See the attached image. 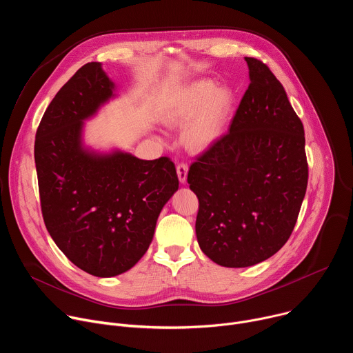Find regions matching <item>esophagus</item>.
<instances>
[{"mask_svg": "<svg viewBox=\"0 0 353 353\" xmlns=\"http://www.w3.org/2000/svg\"><path fill=\"white\" fill-rule=\"evenodd\" d=\"M176 170H177V176H179L180 183L184 184V183L187 181V173H188V166H187V163H179L177 168H176Z\"/></svg>", "mask_w": 353, "mask_h": 353, "instance_id": "obj_1", "label": "esophagus"}]
</instances>
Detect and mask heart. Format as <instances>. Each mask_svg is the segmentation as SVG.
I'll list each match as a JSON object with an SVG mask.
<instances>
[{"label":"heart","mask_w":353,"mask_h":353,"mask_svg":"<svg viewBox=\"0 0 353 353\" xmlns=\"http://www.w3.org/2000/svg\"><path fill=\"white\" fill-rule=\"evenodd\" d=\"M233 106V93L215 88L210 79H199L174 90L162 108V121L183 128V141L192 150L212 146L222 135Z\"/></svg>","instance_id":"heart-1"}]
</instances>
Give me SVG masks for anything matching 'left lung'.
Returning <instances> with one entry per match:
<instances>
[{
  "mask_svg": "<svg viewBox=\"0 0 353 353\" xmlns=\"http://www.w3.org/2000/svg\"><path fill=\"white\" fill-rule=\"evenodd\" d=\"M250 85L229 131L190 166L199 201L195 233L214 263L256 265L282 248L307 188L305 128L282 83L260 60L244 59Z\"/></svg>",
  "mask_w": 353,
  "mask_h": 353,
  "instance_id": "left-lung-1",
  "label": "left lung"
}]
</instances>
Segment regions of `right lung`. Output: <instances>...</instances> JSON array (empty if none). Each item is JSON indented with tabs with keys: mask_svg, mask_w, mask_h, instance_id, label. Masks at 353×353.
<instances>
[{
	"mask_svg": "<svg viewBox=\"0 0 353 353\" xmlns=\"http://www.w3.org/2000/svg\"><path fill=\"white\" fill-rule=\"evenodd\" d=\"M114 90L102 64H85L48 105L34 141L44 225L72 264L99 278L120 275L141 260L179 188L166 157L142 161L121 150L85 148L83 121Z\"/></svg>",
	"mask_w": 353,
	"mask_h": 353,
	"instance_id": "1",
	"label": "right lung"
}]
</instances>
